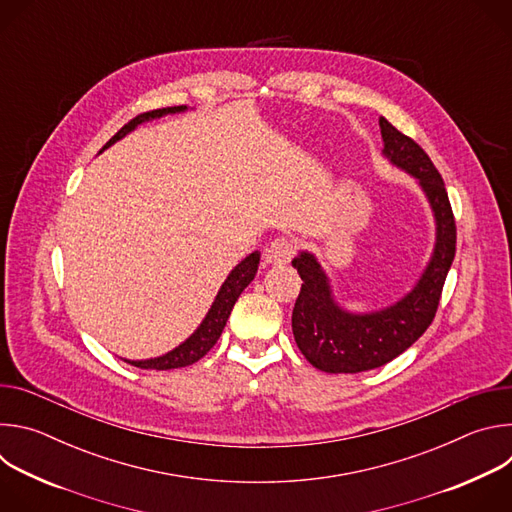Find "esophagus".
Wrapping results in <instances>:
<instances>
[{"instance_id":"1","label":"esophagus","mask_w":512,"mask_h":512,"mask_svg":"<svg viewBox=\"0 0 512 512\" xmlns=\"http://www.w3.org/2000/svg\"><path fill=\"white\" fill-rule=\"evenodd\" d=\"M294 255H296V241L289 237H277L265 249V259L267 263H273V265L287 263Z\"/></svg>"}]
</instances>
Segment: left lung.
<instances>
[{
	"label": "left lung",
	"mask_w": 512,
	"mask_h": 512,
	"mask_svg": "<svg viewBox=\"0 0 512 512\" xmlns=\"http://www.w3.org/2000/svg\"><path fill=\"white\" fill-rule=\"evenodd\" d=\"M379 125L383 156L419 182L433 210L435 247L409 294L371 314H352L336 304L330 281L312 253L302 251L291 261L304 281L291 314V330L308 362L324 373L379 369L405 352L433 322L456 255V221L440 172L411 137L385 117Z\"/></svg>",
	"instance_id": "obj_1"
}]
</instances>
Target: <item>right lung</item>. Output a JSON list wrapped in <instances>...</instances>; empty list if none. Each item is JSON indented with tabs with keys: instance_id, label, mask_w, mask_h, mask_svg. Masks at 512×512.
Masks as SVG:
<instances>
[{
	"instance_id": "obj_1",
	"label": "right lung",
	"mask_w": 512,
	"mask_h": 512,
	"mask_svg": "<svg viewBox=\"0 0 512 512\" xmlns=\"http://www.w3.org/2000/svg\"><path fill=\"white\" fill-rule=\"evenodd\" d=\"M186 111V105L180 107H166V109H156V111H148V113H141L137 117H133L127 125H123L107 143L105 148L107 150L109 145H113L115 141H119L121 137H125L129 131H133L137 125L150 121V119H158L162 115H170V113H182ZM101 150V152H103ZM259 251L251 253L249 257H245L225 279V283L218 289V294L208 310V314L204 316L202 324L194 330V334L190 338H186L180 346H176L174 350L158 356V358H148V360H125L133 367L139 369H156V371H168V369H180V367H188V364L200 360L214 344L216 340L221 338L227 320L233 312L235 302L239 300V296L243 294V289L253 281L257 267H259Z\"/></svg>"
}]
</instances>
